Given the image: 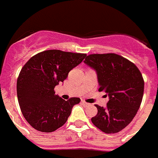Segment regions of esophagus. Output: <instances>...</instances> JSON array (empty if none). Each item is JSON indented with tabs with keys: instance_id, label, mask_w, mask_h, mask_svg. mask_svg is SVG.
<instances>
[{
	"instance_id": "34e87169",
	"label": "esophagus",
	"mask_w": 158,
	"mask_h": 158,
	"mask_svg": "<svg viewBox=\"0 0 158 158\" xmlns=\"http://www.w3.org/2000/svg\"><path fill=\"white\" fill-rule=\"evenodd\" d=\"M81 102H82V104H83L84 106H90V103H88V102H85V101H82Z\"/></svg>"
}]
</instances>
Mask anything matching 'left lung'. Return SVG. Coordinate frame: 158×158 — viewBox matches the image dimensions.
<instances>
[{
	"mask_svg": "<svg viewBox=\"0 0 158 158\" xmlns=\"http://www.w3.org/2000/svg\"><path fill=\"white\" fill-rule=\"evenodd\" d=\"M84 63L96 71L98 91L109 96L106 107L95 105L97 114L91 122L106 134H115L127 127L142 101L144 79L137 66L114 53L91 54Z\"/></svg>",
	"mask_w": 158,
	"mask_h": 158,
	"instance_id": "8db88e82",
	"label": "left lung"
}]
</instances>
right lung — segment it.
Instances as JSON below:
<instances>
[{"label":"right lung","mask_w":158,"mask_h":158,"mask_svg":"<svg viewBox=\"0 0 158 158\" xmlns=\"http://www.w3.org/2000/svg\"><path fill=\"white\" fill-rule=\"evenodd\" d=\"M86 56L47 50L32 56L22 68L16 83L17 98L24 118L34 129L50 133L65 124L80 98L65 101L55 94L54 88Z\"/></svg>","instance_id":"1"}]
</instances>
